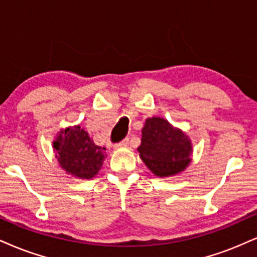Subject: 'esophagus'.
Returning a JSON list of instances; mask_svg holds the SVG:
<instances>
[{
	"instance_id": "1",
	"label": "esophagus",
	"mask_w": 257,
	"mask_h": 257,
	"mask_svg": "<svg viewBox=\"0 0 257 257\" xmlns=\"http://www.w3.org/2000/svg\"><path fill=\"white\" fill-rule=\"evenodd\" d=\"M128 143H130V139H128V138H126V139H123V141L120 142V143L116 144V147H118V148H121V147H127Z\"/></svg>"
}]
</instances>
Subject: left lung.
<instances>
[{"label":"left lung","instance_id":"left-lung-1","mask_svg":"<svg viewBox=\"0 0 257 257\" xmlns=\"http://www.w3.org/2000/svg\"><path fill=\"white\" fill-rule=\"evenodd\" d=\"M139 156L158 177L176 175L191 163V139L163 118H148L142 130Z\"/></svg>","mask_w":257,"mask_h":257}]
</instances>
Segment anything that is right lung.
Segmentation results:
<instances>
[{
    "instance_id": "add662e5",
    "label": "right lung",
    "mask_w": 257,
    "mask_h": 257,
    "mask_svg": "<svg viewBox=\"0 0 257 257\" xmlns=\"http://www.w3.org/2000/svg\"><path fill=\"white\" fill-rule=\"evenodd\" d=\"M53 149L62 169L78 179H93L106 158V149L95 145L80 125L61 130Z\"/></svg>"
}]
</instances>
